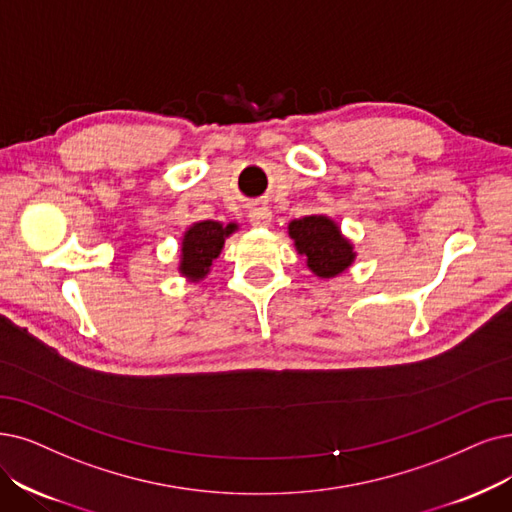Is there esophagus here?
I'll list each match as a JSON object with an SVG mask.
<instances>
[{
    "label": "esophagus",
    "instance_id": "obj_1",
    "mask_svg": "<svg viewBox=\"0 0 512 512\" xmlns=\"http://www.w3.org/2000/svg\"><path fill=\"white\" fill-rule=\"evenodd\" d=\"M273 220V214L269 208H254L250 210V222L254 224V227H269Z\"/></svg>",
    "mask_w": 512,
    "mask_h": 512
}]
</instances>
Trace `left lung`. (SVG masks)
Masks as SVG:
<instances>
[{
	"label": "left lung",
	"mask_w": 512,
	"mask_h": 512,
	"mask_svg": "<svg viewBox=\"0 0 512 512\" xmlns=\"http://www.w3.org/2000/svg\"><path fill=\"white\" fill-rule=\"evenodd\" d=\"M290 237L298 254L306 256V267L319 277H336L355 260L353 245L340 227L327 216H306L290 222Z\"/></svg>",
	"instance_id": "8db88e82"
}]
</instances>
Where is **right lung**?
<instances>
[{"mask_svg": "<svg viewBox=\"0 0 512 512\" xmlns=\"http://www.w3.org/2000/svg\"><path fill=\"white\" fill-rule=\"evenodd\" d=\"M237 231V224H220L214 220H203L182 237V260L180 273L193 281H199L208 275L212 262L218 258L224 239Z\"/></svg>", "mask_w": 512, "mask_h": 512, "instance_id": "obj_1", "label": "right lung"}]
</instances>
